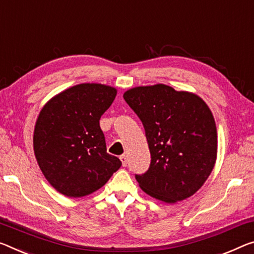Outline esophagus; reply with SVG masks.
<instances>
[{
    "label": "esophagus",
    "instance_id": "esophagus-1",
    "mask_svg": "<svg viewBox=\"0 0 254 254\" xmlns=\"http://www.w3.org/2000/svg\"><path fill=\"white\" fill-rule=\"evenodd\" d=\"M120 159H121V162H122V165L124 167H127V156L126 155H122L120 157Z\"/></svg>",
    "mask_w": 254,
    "mask_h": 254
}]
</instances>
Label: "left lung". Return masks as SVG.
<instances>
[{"mask_svg": "<svg viewBox=\"0 0 254 254\" xmlns=\"http://www.w3.org/2000/svg\"><path fill=\"white\" fill-rule=\"evenodd\" d=\"M146 131L151 162L139 187L152 198L175 203L194 194L214 170L217 128L202 98L166 84L141 86L123 95Z\"/></svg>", "mask_w": 254, "mask_h": 254, "instance_id": "left-lung-1", "label": "left lung"}]
</instances>
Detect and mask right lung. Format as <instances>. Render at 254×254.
<instances>
[{
	"label": "right lung",
	"instance_id": "obj_1",
	"mask_svg": "<svg viewBox=\"0 0 254 254\" xmlns=\"http://www.w3.org/2000/svg\"><path fill=\"white\" fill-rule=\"evenodd\" d=\"M118 90L102 83H80L51 98L40 111L34 151L45 179L56 191L80 198L97 191L121 167L107 154L99 120Z\"/></svg>",
	"mask_w": 254,
	"mask_h": 254
}]
</instances>
